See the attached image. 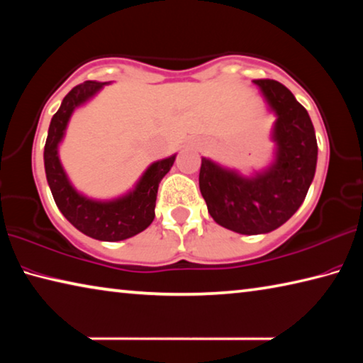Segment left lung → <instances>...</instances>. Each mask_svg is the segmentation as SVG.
<instances>
[{
  "label": "left lung",
  "instance_id": "obj_1",
  "mask_svg": "<svg viewBox=\"0 0 363 363\" xmlns=\"http://www.w3.org/2000/svg\"><path fill=\"white\" fill-rule=\"evenodd\" d=\"M275 113L274 162L253 176L201 158L200 192L219 225L243 235L272 232L303 205L317 167V139L307 110L275 79H253Z\"/></svg>",
  "mask_w": 363,
  "mask_h": 363
}]
</instances>
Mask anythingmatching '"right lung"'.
<instances>
[{
  "mask_svg": "<svg viewBox=\"0 0 363 363\" xmlns=\"http://www.w3.org/2000/svg\"><path fill=\"white\" fill-rule=\"evenodd\" d=\"M106 84L108 83L84 82L64 97L49 125L45 171L54 201L73 227L96 240L120 242L138 235L152 224L158 184L173 167L176 155L152 163L134 189L118 199L93 200L77 192L59 160V144L62 143L73 110L94 97Z\"/></svg>",
  "mask_w": 363,
  "mask_h": 363,
  "instance_id": "right-lung-1",
  "label": "right lung"
}]
</instances>
